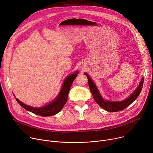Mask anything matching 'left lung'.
Returning a JSON list of instances; mask_svg holds the SVG:
<instances>
[{
	"label": "left lung",
	"mask_w": 153,
	"mask_h": 153,
	"mask_svg": "<svg viewBox=\"0 0 153 153\" xmlns=\"http://www.w3.org/2000/svg\"><path fill=\"white\" fill-rule=\"evenodd\" d=\"M84 74L87 76L89 82V86L90 88L91 92L93 95L95 101L97 102L98 105L107 110V111L110 112H115L122 111L126 108L127 107L131 104L139 96L143 85L144 78L143 77L140 81V82L138 86L136 88V89L126 99L122 101H110L105 100L101 95L97 87L96 86L94 82L92 81L91 77L88 75L87 73L85 72Z\"/></svg>",
	"instance_id": "8db88e82"
}]
</instances>
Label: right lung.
Listing matches in <instances>:
<instances>
[{"label": "right lung", "instance_id": "1", "mask_svg": "<svg viewBox=\"0 0 153 153\" xmlns=\"http://www.w3.org/2000/svg\"><path fill=\"white\" fill-rule=\"evenodd\" d=\"M78 73L79 72L77 71L74 72L73 74L68 76L64 80L61 89L57 97L53 101L42 107H33L27 105L17 98H16V100L23 108L36 115L42 117H50L56 115V114L59 113L66 104L68 100L70 88Z\"/></svg>", "mask_w": 153, "mask_h": 153}]
</instances>
